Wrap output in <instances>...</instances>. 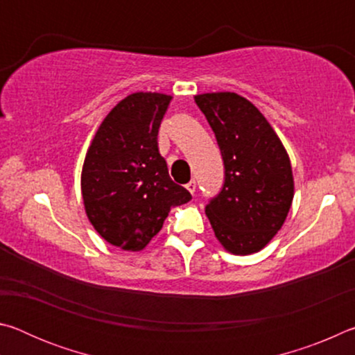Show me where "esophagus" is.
Here are the masks:
<instances>
[{
    "label": "esophagus",
    "instance_id": "esophagus-1",
    "mask_svg": "<svg viewBox=\"0 0 355 355\" xmlns=\"http://www.w3.org/2000/svg\"><path fill=\"white\" fill-rule=\"evenodd\" d=\"M196 188H197V184H196V180H191V182L186 184V189H188L191 194H194L196 192Z\"/></svg>",
    "mask_w": 355,
    "mask_h": 355
}]
</instances>
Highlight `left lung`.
Segmentation results:
<instances>
[{
  "mask_svg": "<svg viewBox=\"0 0 355 355\" xmlns=\"http://www.w3.org/2000/svg\"><path fill=\"white\" fill-rule=\"evenodd\" d=\"M224 161V184L205 207L216 238L235 255L261 250L291 208V163L279 136L257 107L235 92L194 97Z\"/></svg>",
  "mask_w": 355,
  "mask_h": 355,
  "instance_id": "1",
  "label": "left lung"
}]
</instances>
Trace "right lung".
Segmentation results:
<instances>
[{"mask_svg": "<svg viewBox=\"0 0 355 355\" xmlns=\"http://www.w3.org/2000/svg\"><path fill=\"white\" fill-rule=\"evenodd\" d=\"M172 97L137 92L112 107L95 133L81 173L86 214L107 243L141 250L173 205L192 196L172 182L158 150V130Z\"/></svg>", "mask_w": 355, "mask_h": 355, "instance_id": "1", "label": "right lung"}]
</instances>
